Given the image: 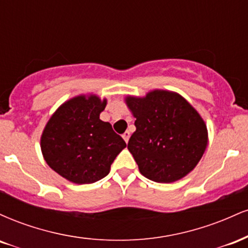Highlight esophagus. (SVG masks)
Wrapping results in <instances>:
<instances>
[{
    "label": "esophagus",
    "instance_id": "34e87169",
    "mask_svg": "<svg viewBox=\"0 0 248 248\" xmlns=\"http://www.w3.org/2000/svg\"><path fill=\"white\" fill-rule=\"evenodd\" d=\"M122 138H124V141L128 142V140H129V138H130V133L129 132H124V134H122Z\"/></svg>",
    "mask_w": 248,
    "mask_h": 248
}]
</instances>
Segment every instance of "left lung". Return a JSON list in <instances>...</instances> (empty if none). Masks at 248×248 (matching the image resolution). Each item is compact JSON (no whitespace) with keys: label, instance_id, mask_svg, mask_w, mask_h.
Segmentation results:
<instances>
[{"label":"left lung","instance_id":"left-lung-1","mask_svg":"<svg viewBox=\"0 0 248 248\" xmlns=\"http://www.w3.org/2000/svg\"><path fill=\"white\" fill-rule=\"evenodd\" d=\"M136 130L128 150L144 177L171 183L195 169L207 146L206 124L178 93L154 90L143 98L127 96Z\"/></svg>","mask_w":248,"mask_h":248}]
</instances>
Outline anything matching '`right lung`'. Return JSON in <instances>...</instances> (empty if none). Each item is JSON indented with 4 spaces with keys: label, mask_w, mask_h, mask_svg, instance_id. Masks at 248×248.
<instances>
[{
    "label": "right lung",
    "mask_w": 248,
    "mask_h": 248,
    "mask_svg": "<svg viewBox=\"0 0 248 248\" xmlns=\"http://www.w3.org/2000/svg\"><path fill=\"white\" fill-rule=\"evenodd\" d=\"M107 100L94 94L78 95L53 113L41 138L44 160L62 177L91 184L106 177L126 142L109 122L100 120Z\"/></svg>",
    "instance_id": "right-lung-1"
}]
</instances>
